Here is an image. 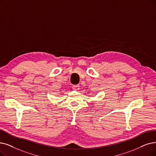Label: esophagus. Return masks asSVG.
Wrapping results in <instances>:
<instances>
[{
	"mask_svg": "<svg viewBox=\"0 0 156 156\" xmlns=\"http://www.w3.org/2000/svg\"><path fill=\"white\" fill-rule=\"evenodd\" d=\"M72 88L74 90H77L79 89V85H73L72 86Z\"/></svg>",
	"mask_w": 156,
	"mask_h": 156,
	"instance_id": "esophagus-1",
	"label": "esophagus"
}]
</instances>
